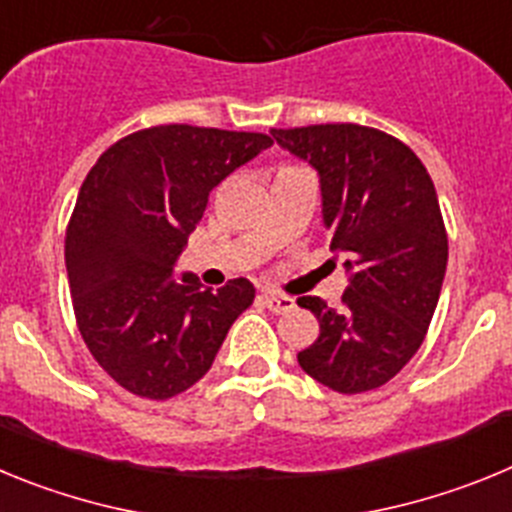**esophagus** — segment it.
I'll use <instances>...</instances> for the list:
<instances>
[{
    "label": "esophagus",
    "instance_id": "esophagus-1",
    "mask_svg": "<svg viewBox=\"0 0 512 512\" xmlns=\"http://www.w3.org/2000/svg\"><path fill=\"white\" fill-rule=\"evenodd\" d=\"M261 300H264V305L269 307L271 312H289L292 307H295V300H292V297L279 295V292H271V289L261 295Z\"/></svg>",
    "mask_w": 512,
    "mask_h": 512
}]
</instances>
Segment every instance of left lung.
I'll list each match as a JSON object with an SVG mask.
<instances>
[{
    "label": "left lung",
    "mask_w": 512,
    "mask_h": 512,
    "mask_svg": "<svg viewBox=\"0 0 512 512\" xmlns=\"http://www.w3.org/2000/svg\"><path fill=\"white\" fill-rule=\"evenodd\" d=\"M271 135L320 174L330 251L348 271L338 310L297 300L320 323L297 361L341 395L377 390L413 359L441 295L449 238L436 187L423 161L377 128L325 122Z\"/></svg>",
    "instance_id": "8db88e82"
}]
</instances>
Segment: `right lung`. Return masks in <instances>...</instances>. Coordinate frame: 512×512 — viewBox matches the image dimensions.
<instances>
[{
  "mask_svg": "<svg viewBox=\"0 0 512 512\" xmlns=\"http://www.w3.org/2000/svg\"><path fill=\"white\" fill-rule=\"evenodd\" d=\"M269 146L264 133L156 125L112 143L81 184L66 228L76 325L133 395L169 400L200 382L253 302L248 279L212 292L171 271L212 189Z\"/></svg>",
  "mask_w": 512,
  "mask_h": 512,
  "instance_id": "obj_1",
  "label": "right lung"
}]
</instances>
